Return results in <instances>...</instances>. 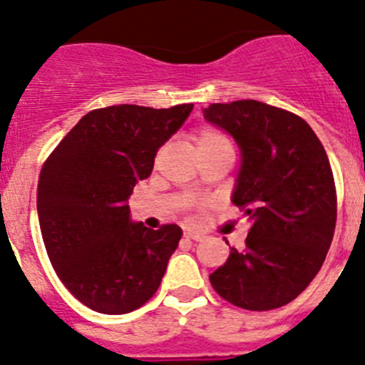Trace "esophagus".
Instances as JSON below:
<instances>
[{
  "mask_svg": "<svg viewBox=\"0 0 365 365\" xmlns=\"http://www.w3.org/2000/svg\"><path fill=\"white\" fill-rule=\"evenodd\" d=\"M185 237L188 240H195V242H199V240L205 239V235H202V233H199V232H186Z\"/></svg>",
  "mask_w": 365,
  "mask_h": 365,
  "instance_id": "obj_1",
  "label": "esophagus"
}]
</instances>
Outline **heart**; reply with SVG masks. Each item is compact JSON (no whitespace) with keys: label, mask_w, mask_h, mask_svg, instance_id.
Listing matches in <instances>:
<instances>
[{"label":"heart","mask_w":365,"mask_h":365,"mask_svg":"<svg viewBox=\"0 0 365 365\" xmlns=\"http://www.w3.org/2000/svg\"><path fill=\"white\" fill-rule=\"evenodd\" d=\"M193 143H195L197 152L199 150H208V148H232V143L228 141V137L220 133L219 130L210 128H199L193 135Z\"/></svg>","instance_id":"b5f03b06"}]
</instances>
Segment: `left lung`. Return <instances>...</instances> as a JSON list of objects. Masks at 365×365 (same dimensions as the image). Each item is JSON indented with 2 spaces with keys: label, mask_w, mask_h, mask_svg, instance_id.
Wrapping results in <instances>:
<instances>
[{
  "label": "left lung",
  "mask_w": 365,
  "mask_h": 365,
  "mask_svg": "<svg viewBox=\"0 0 365 365\" xmlns=\"http://www.w3.org/2000/svg\"><path fill=\"white\" fill-rule=\"evenodd\" d=\"M205 117L240 146L232 200L252 219L244 250H230L210 282L242 309L286 306L320 272L335 233L336 188L326 150L302 117L255 99L213 103Z\"/></svg>",
  "instance_id": "8db88e82"
}]
</instances>
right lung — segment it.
<instances>
[{
  "label": "right lung",
  "instance_id": "1",
  "mask_svg": "<svg viewBox=\"0 0 365 365\" xmlns=\"http://www.w3.org/2000/svg\"><path fill=\"white\" fill-rule=\"evenodd\" d=\"M192 108L92 110L46 157L38 182L46 255L66 289L93 312L130 313L160 286L182 230L130 222L128 197Z\"/></svg>",
  "mask_w": 365,
  "mask_h": 365
}]
</instances>
